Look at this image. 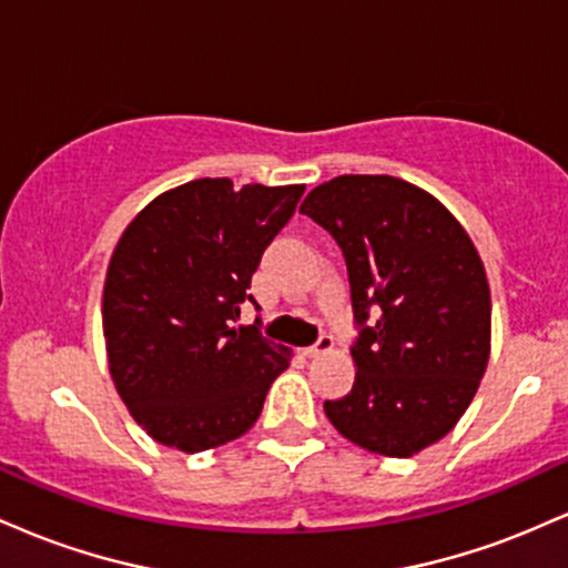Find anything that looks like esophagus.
I'll return each mask as SVG.
<instances>
[{"instance_id":"obj_1","label":"esophagus","mask_w":568,"mask_h":568,"mask_svg":"<svg viewBox=\"0 0 568 568\" xmlns=\"http://www.w3.org/2000/svg\"><path fill=\"white\" fill-rule=\"evenodd\" d=\"M331 349H334V336L323 334L315 344H312V347L304 349V355L306 357H317V355H325V352H331Z\"/></svg>"}]
</instances>
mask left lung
<instances>
[{"mask_svg":"<svg viewBox=\"0 0 568 568\" xmlns=\"http://www.w3.org/2000/svg\"><path fill=\"white\" fill-rule=\"evenodd\" d=\"M298 211L344 253L355 384L325 400L344 438L414 456L454 429L491 352V293L470 234L425 189L393 175H338Z\"/></svg>","mask_w":568,"mask_h":568,"instance_id":"left-lung-1","label":"left lung"}]
</instances>
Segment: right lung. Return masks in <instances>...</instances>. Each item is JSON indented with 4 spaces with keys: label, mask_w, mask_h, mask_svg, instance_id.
Here are the masks:
<instances>
[{
    "label": "right lung",
    "mask_w": 568,
    "mask_h": 568,
    "mask_svg": "<svg viewBox=\"0 0 568 568\" xmlns=\"http://www.w3.org/2000/svg\"><path fill=\"white\" fill-rule=\"evenodd\" d=\"M302 194L304 184L197 179L162 192L122 232L103 285L109 371L162 446L197 454L245 435L288 368V347L232 323Z\"/></svg>",
    "instance_id": "obj_1"
}]
</instances>
